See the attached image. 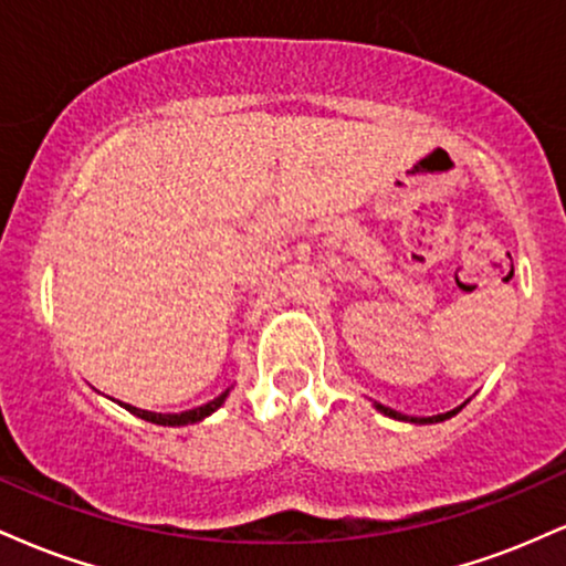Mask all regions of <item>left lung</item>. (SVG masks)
<instances>
[{"label":"left lung","instance_id":"left-lung-1","mask_svg":"<svg viewBox=\"0 0 566 566\" xmlns=\"http://www.w3.org/2000/svg\"><path fill=\"white\" fill-rule=\"evenodd\" d=\"M378 409L382 415H388V418H396V420H409V423H439V420H447V418H452L454 412H458V409H450V412H444V415H431V418H407V415H401V412H396V409H391V407H386V405H378Z\"/></svg>","mask_w":566,"mask_h":566}]
</instances>
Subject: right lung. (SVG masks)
<instances>
[{
  "instance_id": "1",
  "label": "right lung",
  "mask_w": 566,
  "mask_h": 566,
  "mask_svg": "<svg viewBox=\"0 0 566 566\" xmlns=\"http://www.w3.org/2000/svg\"><path fill=\"white\" fill-rule=\"evenodd\" d=\"M229 396V391L220 394L218 399L207 401L205 407H197V409H188V412H180V415H161V412H146V409H138V407H129V405H119L127 409V412L138 415L140 420H148V423H157V426H188V423H199V420H205L207 415H212L216 409L223 405V399Z\"/></svg>"
}]
</instances>
